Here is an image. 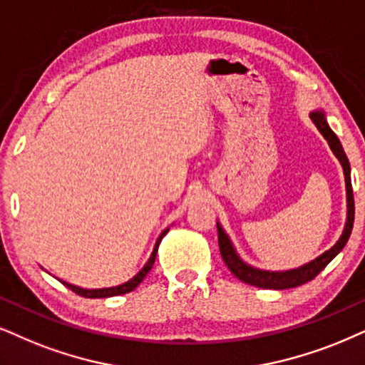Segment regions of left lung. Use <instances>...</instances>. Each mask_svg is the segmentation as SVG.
Masks as SVG:
<instances>
[{"mask_svg":"<svg viewBox=\"0 0 365 365\" xmlns=\"http://www.w3.org/2000/svg\"><path fill=\"white\" fill-rule=\"evenodd\" d=\"M312 121L315 123L318 131L324 135V138L329 141L330 150L334 151V155L339 158L340 165L344 168L345 175V190H347V220H345V227L342 236H340L339 241H336L334 246H331L329 251H325L324 255L318 256L317 259H313L307 264L297 267V269L289 271H266V269H257L255 266H249L247 262H244L239 255L234 249L232 242L222 225L217 222V234H219V247H220V256L225 262V266L229 267L230 273H232L236 278H239L244 283L257 286V288H266V289H286V288H297L299 284H305L308 281H312L315 276L320 273V271L325 269V266L334 259V257L342 251L345 244H347L350 232H352L354 227V193H352V182H350V163L347 155L340 145L339 138L335 136V133L331 131L329 123L325 119L324 110H313L310 114Z\"/></svg>","mask_w":365,"mask_h":365,"instance_id":"1","label":"left lung"}]
</instances>
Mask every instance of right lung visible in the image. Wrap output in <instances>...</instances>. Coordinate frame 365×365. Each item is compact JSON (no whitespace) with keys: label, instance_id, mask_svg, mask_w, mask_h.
<instances>
[{"label":"right lung","instance_id":"right-lung-1","mask_svg":"<svg viewBox=\"0 0 365 365\" xmlns=\"http://www.w3.org/2000/svg\"><path fill=\"white\" fill-rule=\"evenodd\" d=\"M167 232H168V229H165L163 232L160 234V237L156 239V244H155V247H153V252H151L150 259L146 261V264L141 267L140 273L133 276V278L129 279V281H126V283H123V284H119V286H110V288H99V289L79 288V286L71 284V283H66V281H62V283L66 284L68 289H72L73 293H77V294H79V297H84V298H109V297H118V294H124V293L133 292V289H135L136 286L140 284L143 279H145V276L150 273L151 267H153L155 259H156V252H158V246H160L161 239H163V236H165V234H167Z\"/></svg>","mask_w":365,"mask_h":365}]
</instances>
